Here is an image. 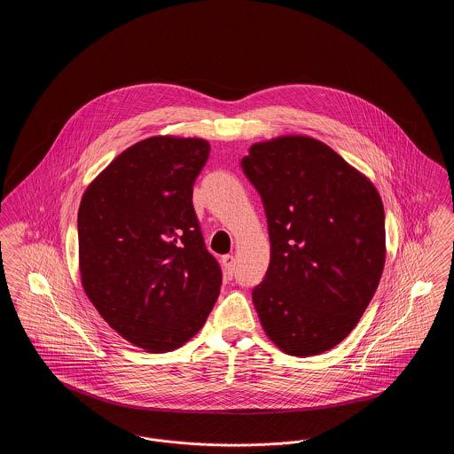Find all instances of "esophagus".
<instances>
[{
    "instance_id": "1",
    "label": "esophagus",
    "mask_w": 454,
    "mask_h": 454,
    "mask_svg": "<svg viewBox=\"0 0 454 454\" xmlns=\"http://www.w3.org/2000/svg\"><path fill=\"white\" fill-rule=\"evenodd\" d=\"M221 262H223V269H224V278L231 279L233 274H235V267H237L235 257L233 255H224Z\"/></svg>"
}]
</instances>
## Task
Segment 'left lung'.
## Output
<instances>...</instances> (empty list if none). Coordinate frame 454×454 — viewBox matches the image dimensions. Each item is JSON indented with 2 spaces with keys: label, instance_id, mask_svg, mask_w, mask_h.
<instances>
[{
  "label": "left lung",
  "instance_id": "left-lung-1",
  "mask_svg": "<svg viewBox=\"0 0 454 454\" xmlns=\"http://www.w3.org/2000/svg\"><path fill=\"white\" fill-rule=\"evenodd\" d=\"M269 226L270 263L252 291L269 339L291 356L340 344L385 267V209L363 173L322 141L282 136L241 160Z\"/></svg>",
  "mask_w": 454,
  "mask_h": 454
}]
</instances>
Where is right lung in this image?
<instances>
[{"instance_id":"right-lung-1","label":"right lung","mask_w":454,"mask_h":454,"mask_svg":"<svg viewBox=\"0 0 454 454\" xmlns=\"http://www.w3.org/2000/svg\"><path fill=\"white\" fill-rule=\"evenodd\" d=\"M211 146L154 136L121 153L88 185L78 211L88 300L146 352L184 346L206 324L223 281L192 204Z\"/></svg>"}]
</instances>
